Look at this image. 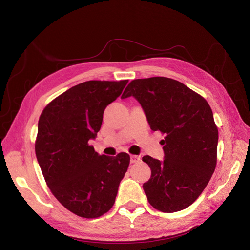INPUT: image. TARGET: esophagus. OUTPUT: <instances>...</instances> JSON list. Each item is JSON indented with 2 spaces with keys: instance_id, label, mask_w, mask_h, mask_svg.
<instances>
[{
  "instance_id": "1",
  "label": "esophagus",
  "mask_w": 250,
  "mask_h": 250,
  "mask_svg": "<svg viewBox=\"0 0 250 250\" xmlns=\"http://www.w3.org/2000/svg\"><path fill=\"white\" fill-rule=\"evenodd\" d=\"M138 162H140V156H138V155H131L130 156V163L131 164L138 163Z\"/></svg>"
}]
</instances>
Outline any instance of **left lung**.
<instances>
[{
	"instance_id": "left-lung-1",
	"label": "left lung",
	"mask_w": 250,
	"mask_h": 250,
	"mask_svg": "<svg viewBox=\"0 0 250 250\" xmlns=\"http://www.w3.org/2000/svg\"><path fill=\"white\" fill-rule=\"evenodd\" d=\"M134 97L150 128L166 134L164 160L149 155L143 185L149 203L163 213L184 209L199 197L217 163L218 129L208 103L184 83L166 77L132 80L122 99Z\"/></svg>"
}]
</instances>
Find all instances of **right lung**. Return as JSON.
<instances>
[{
	"label": "right lung",
	"mask_w": 250,
	"mask_h": 250,
	"mask_svg": "<svg viewBox=\"0 0 250 250\" xmlns=\"http://www.w3.org/2000/svg\"><path fill=\"white\" fill-rule=\"evenodd\" d=\"M127 83H80L50 102L40 117L35 153L42 175L56 199L79 217L107 213L129 166L127 153L100 155L88 145L100 130L104 109Z\"/></svg>",
	"instance_id": "1"
}]
</instances>
